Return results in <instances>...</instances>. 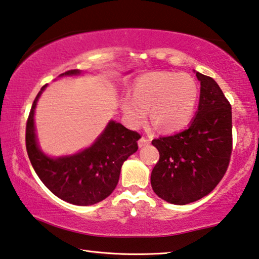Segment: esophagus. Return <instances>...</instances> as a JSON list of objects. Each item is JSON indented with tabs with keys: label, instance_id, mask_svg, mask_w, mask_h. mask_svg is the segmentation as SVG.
<instances>
[{
	"label": "esophagus",
	"instance_id": "34e87169",
	"mask_svg": "<svg viewBox=\"0 0 259 259\" xmlns=\"http://www.w3.org/2000/svg\"><path fill=\"white\" fill-rule=\"evenodd\" d=\"M149 144H150V141L145 137H142L140 138V141H138V146H140V148H143V146L149 145Z\"/></svg>",
	"mask_w": 259,
	"mask_h": 259
}]
</instances>
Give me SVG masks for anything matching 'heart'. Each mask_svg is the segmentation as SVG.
I'll return each instance as SVG.
<instances>
[{
	"mask_svg": "<svg viewBox=\"0 0 259 259\" xmlns=\"http://www.w3.org/2000/svg\"><path fill=\"white\" fill-rule=\"evenodd\" d=\"M200 90L195 79L186 73L153 72L135 81L133 98L121 100L123 115L129 124L137 126L148 117L157 129L173 133L191 122L199 100Z\"/></svg>",
	"mask_w": 259,
	"mask_h": 259,
	"instance_id": "b5f03b06",
	"label": "heart"
}]
</instances>
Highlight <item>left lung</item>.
I'll list each match as a JSON object with an SVG mask.
<instances>
[{"label":"left lung","instance_id":"left-lung-1","mask_svg":"<svg viewBox=\"0 0 259 259\" xmlns=\"http://www.w3.org/2000/svg\"><path fill=\"white\" fill-rule=\"evenodd\" d=\"M200 81L198 111L190 126L152 144L159 160L151 172L153 192L173 204H187L214 190L228 168L233 150L231 106L210 76Z\"/></svg>","mask_w":259,"mask_h":259}]
</instances>
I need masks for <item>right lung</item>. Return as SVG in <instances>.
Here are the masks:
<instances>
[{
	"label": "right lung",
	"instance_id": "1",
	"mask_svg": "<svg viewBox=\"0 0 259 259\" xmlns=\"http://www.w3.org/2000/svg\"><path fill=\"white\" fill-rule=\"evenodd\" d=\"M80 73L79 69H71L60 76ZM46 86L34 99L26 122L25 143L31 165L45 186L64 201L76 206L102 201L116 187L123 163L137 151L141 135L110 121L90 148L71 156H46L38 145L34 129V109Z\"/></svg>",
	"mask_w": 259,
	"mask_h": 259
}]
</instances>
